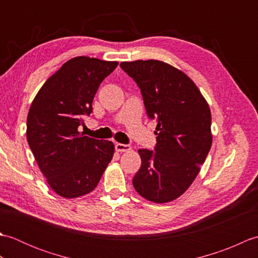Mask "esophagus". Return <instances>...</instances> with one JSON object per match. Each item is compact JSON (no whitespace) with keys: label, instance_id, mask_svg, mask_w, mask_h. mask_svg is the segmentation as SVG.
Instances as JSON below:
<instances>
[{"label":"esophagus","instance_id":"esophagus-1","mask_svg":"<svg viewBox=\"0 0 258 258\" xmlns=\"http://www.w3.org/2000/svg\"><path fill=\"white\" fill-rule=\"evenodd\" d=\"M115 149L118 152H126L131 150V146L128 144H120V143H116L115 144Z\"/></svg>","mask_w":258,"mask_h":258}]
</instances>
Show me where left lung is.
<instances>
[{
  "label": "left lung",
  "mask_w": 258,
  "mask_h": 258,
  "mask_svg": "<svg viewBox=\"0 0 258 258\" xmlns=\"http://www.w3.org/2000/svg\"><path fill=\"white\" fill-rule=\"evenodd\" d=\"M140 87L146 114L156 119L154 151L140 150L133 185L144 199L171 202L189 187L212 146L211 111L187 75L156 59L122 62Z\"/></svg>",
  "instance_id": "obj_1"
}]
</instances>
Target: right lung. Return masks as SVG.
Returning <instances> with one entry per match:
<instances>
[{"instance_id":"1","label":"right lung","mask_w":258,"mask_h":258,"mask_svg":"<svg viewBox=\"0 0 258 258\" xmlns=\"http://www.w3.org/2000/svg\"><path fill=\"white\" fill-rule=\"evenodd\" d=\"M117 62L79 56L70 59L38 91L30 107L26 138L53 190L73 199L96 187L114 145L79 133L103 80Z\"/></svg>"}]
</instances>
